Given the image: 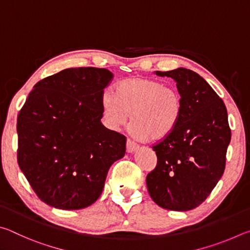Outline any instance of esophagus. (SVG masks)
Instances as JSON below:
<instances>
[{
  "label": "esophagus",
  "mask_w": 250,
  "mask_h": 250,
  "mask_svg": "<svg viewBox=\"0 0 250 250\" xmlns=\"http://www.w3.org/2000/svg\"><path fill=\"white\" fill-rule=\"evenodd\" d=\"M126 152H129V153H132V152L137 151L139 149V145L138 143H135L134 141L130 140V139H128L126 140Z\"/></svg>",
  "instance_id": "esophagus-1"
}]
</instances>
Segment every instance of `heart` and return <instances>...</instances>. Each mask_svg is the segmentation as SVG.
Returning <instances> with one entry per match:
<instances>
[{
  "instance_id": "heart-1",
  "label": "heart",
  "mask_w": 250,
  "mask_h": 250,
  "mask_svg": "<svg viewBox=\"0 0 250 250\" xmlns=\"http://www.w3.org/2000/svg\"><path fill=\"white\" fill-rule=\"evenodd\" d=\"M101 108L108 128L119 130L131 115V130L137 137L159 141L179 125L183 100L175 88L158 80L130 78L117 84L115 95L104 92Z\"/></svg>"
}]
</instances>
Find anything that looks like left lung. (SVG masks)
Here are the masks:
<instances>
[{
  "label": "left lung",
  "mask_w": 250,
  "mask_h": 250,
  "mask_svg": "<svg viewBox=\"0 0 250 250\" xmlns=\"http://www.w3.org/2000/svg\"><path fill=\"white\" fill-rule=\"evenodd\" d=\"M154 74L176 83L183 113L173 132L153 146L158 164L146 176L147 191L163 208L189 210L206 200L225 170L231 138L227 110L195 71L180 67Z\"/></svg>",
  "instance_id": "8db88e82"
}]
</instances>
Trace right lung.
<instances>
[{
	"mask_svg": "<svg viewBox=\"0 0 250 250\" xmlns=\"http://www.w3.org/2000/svg\"><path fill=\"white\" fill-rule=\"evenodd\" d=\"M112 77L104 68L64 69L37 83L19 113V166L49 206L94 204L110 167L125 156V135L101 124V98Z\"/></svg>",
	"mask_w": 250,
	"mask_h": 250,
	"instance_id": "add662e5",
	"label": "right lung"
}]
</instances>
